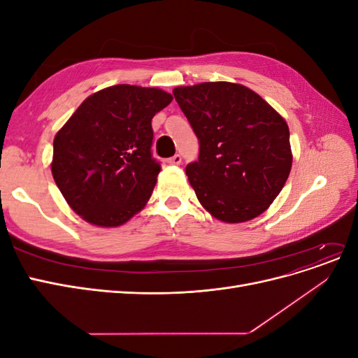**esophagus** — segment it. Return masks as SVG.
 Here are the masks:
<instances>
[{"label": "esophagus", "mask_w": 358, "mask_h": 358, "mask_svg": "<svg viewBox=\"0 0 358 358\" xmlns=\"http://www.w3.org/2000/svg\"><path fill=\"white\" fill-rule=\"evenodd\" d=\"M180 162H182V157H180L179 154L173 155L171 158H169V159H167V164H170V166H179Z\"/></svg>", "instance_id": "1"}]
</instances>
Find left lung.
Here are the masks:
<instances>
[{
    "label": "left lung",
    "instance_id": "obj_1",
    "mask_svg": "<svg viewBox=\"0 0 358 358\" xmlns=\"http://www.w3.org/2000/svg\"><path fill=\"white\" fill-rule=\"evenodd\" d=\"M173 95L199 138V161L185 171L203 208L230 224L262 215L292 164L285 119L239 83L178 86Z\"/></svg>",
    "mask_w": 358,
    "mask_h": 358
}]
</instances>
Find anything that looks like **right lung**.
<instances>
[{
  "mask_svg": "<svg viewBox=\"0 0 358 358\" xmlns=\"http://www.w3.org/2000/svg\"><path fill=\"white\" fill-rule=\"evenodd\" d=\"M173 96L115 85L90 95L53 138L52 176L82 218L117 227L142 210L161 170L152 157V117Z\"/></svg>",
  "mask_w": 358,
  "mask_h": 358,
  "instance_id": "add662e5",
  "label": "right lung"
}]
</instances>
